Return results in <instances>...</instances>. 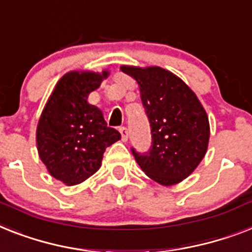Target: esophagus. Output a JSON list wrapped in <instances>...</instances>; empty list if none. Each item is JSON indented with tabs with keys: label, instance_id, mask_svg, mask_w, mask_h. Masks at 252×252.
Returning a JSON list of instances; mask_svg holds the SVG:
<instances>
[{
	"label": "esophagus",
	"instance_id": "1",
	"mask_svg": "<svg viewBox=\"0 0 252 252\" xmlns=\"http://www.w3.org/2000/svg\"><path fill=\"white\" fill-rule=\"evenodd\" d=\"M119 132H120V134H122V140L123 141L128 140V129H126V126H120Z\"/></svg>",
	"mask_w": 252,
	"mask_h": 252
}]
</instances>
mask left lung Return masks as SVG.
<instances>
[{
	"label": "left lung",
	"mask_w": 252,
	"mask_h": 252,
	"mask_svg": "<svg viewBox=\"0 0 252 252\" xmlns=\"http://www.w3.org/2000/svg\"><path fill=\"white\" fill-rule=\"evenodd\" d=\"M138 83L141 101L151 128L146 153L130 149L142 171L161 185L183 181L207 151L210 124L197 95L183 80L160 67L123 66Z\"/></svg>",
	"instance_id": "1"
}]
</instances>
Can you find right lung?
<instances>
[{
  "label": "right lung",
  "mask_w": 252,
  "mask_h": 252,
  "mask_svg": "<svg viewBox=\"0 0 252 252\" xmlns=\"http://www.w3.org/2000/svg\"><path fill=\"white\" fill-rule=\"evenodd\" d=\"M107 76V71L66 73L41 114L38 155L49 173L66 185L83 183L97 172L106 147L122 138L107 126L101 110L87 101Z\"/></svg>",
  "instance_id": "add662e5"
}]
</instances>
